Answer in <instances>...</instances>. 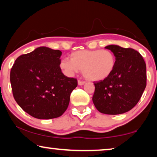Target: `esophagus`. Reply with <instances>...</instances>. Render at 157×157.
<instances>
[{
  "instance_id": "obj_1",
  "label": "esophagus",
  "mask_w": 157,
  "mask_h": 157,
  "mask_svg": "<svg viewBox=\"0 0 157 157\" xmlns=\"http://www.w3.org/2000/svg\"><path fill=\"white\" fill-rule=\"evenodd\" d=\"M85 83V81H82V80H78V85H82L84 84Z\"/></svg>"
}]
</instances>
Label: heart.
<instances>
[{"label": "heart", "instance_id": "obj_1", "mask_svg": "<svg viewBox=\"0 0 157 157\" xmlns=\"http://www.w3.org/2000/svg\"><path fill=\"white\" fill-rule=\"evenodd\" d=\"M116 64V56L111 51L83 50L72 53L71 59H63L60 63V67L68 76L74 75L79 70H82L86 79L100 81L113 73Z\"/></svg>", "mask_w": 157, "mask_h": 157}]
</instances>
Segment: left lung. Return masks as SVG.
<instances>
[{"mask_svg": "<svg viewBox=\"0 0 157 157\" xmlns=\"http://www.w3.org/2000/svg\"><path fill=\"white\" fill-rule=\"evenodd\" d=\"M116 56L111 75L95 82L92 101L102 113L117 115L132 109L140 101L147 85L146 64L138 51L116 45L106 46Z\"/></svg>", "mask_w": 157, "mask_h": 157, "instance_id": "obj_1", "label": "left lung"}]
</instances>
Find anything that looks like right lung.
Here are the masks:
<instances>
[{
	"label": "right lung",
	"mask_w": 157,
	"mask_h": 157,
	"mask_svg": "<svg viewBox=\"0 0 157 157\" xmlns=\"http://www.w3.org/2000/svg\"><path fill=\"white\" fill-rule=\"evenodd\" d=\"M59 50L39 47L19 56L10 71L14 99L30 116L52 119L63 114L78 80L65 76L60 67Z\"/></svg>",
	"instance_id": "obj_1"
}]
</instances>
